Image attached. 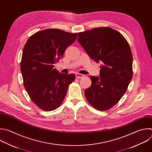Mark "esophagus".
Returning <instances> with one entry per match:
<instances>
[{
    "mask_svg": "<svg viewBox=\"0 0 152 152\" xmlns=\"http://www.w3.org/2000/svg\"><path fill=\"white\" fill-rule=\"evenodd\" d=\"M76 77L77 79H82L84 77V75H82V74H80V73H76Z\"/></svg>",
    "mask_w": 152,
    "mask_h": 152,
    "instance_id": "esophagus-1",
    "label": "esophagus"
}]
</instances>
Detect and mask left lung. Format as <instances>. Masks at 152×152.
I'll use <instances>...</instances> for the list:
<instances>
[{"mask_svg": "<svg viewBox=\"0 0 152 152\" xmlns=\"http://www.w3.org/2000/svg\"><path fill=\"white\" fill-rule=\"evenodd\" d=\"M77 38L90 58L102 63L99 77H90L92 83L85 91L86 98L95 109L107 110L119 102L132 79L130 46L121 33L108 27L80 32Z\"/></svg>", "mask_w": 152, "mask_h": 152, "instance_id": "left-lung-1", "label": "left lung"}]
</instances>
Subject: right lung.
<instances>
[{"instance_id":"add662e5","label":"right lung","mask_w":152,"mask_h":152,"mask_svg":"<svg viewBox=\"0 0 152 152\" xmlns=\"http://www.w3.org/2000/svg\"><path fill=\"white\" fill-rule=\"evenodd\" d=\"M77 33L49 28L31 35L24 45L21 61L23 84L32 102L40 109H57L66 95L74 74L60 73L55 68Z\"/></svg>"}]
</instances>
